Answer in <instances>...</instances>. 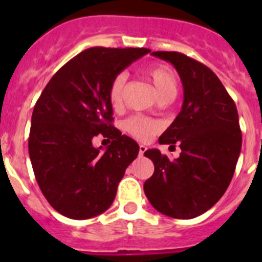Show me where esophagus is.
Here are the masks:
<instances>
[{"instance_id": "34e87169", "label": "esophagus", "mask_w": 262, "mask_h": 262, "mask_svg": "<svg viewBox=\"0 0 262 262\" xmlns=\"http://www.w3.org/2000/svg\"><path fill=\"white\" fill-rule=\"evenodd\" d=\"M145 151H147V147H145V145H143V144L139 145V156H143Z\"/></svg>"}]
</instances>
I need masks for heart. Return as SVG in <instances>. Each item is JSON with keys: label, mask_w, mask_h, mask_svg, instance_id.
I'll use <instances>...</instances> for the list:
<instances>
[{"label": "heart", "mask_w": 262, "mask_h": 262, "mask_svg": "<svg viewBox=\"0 0 262 262\" xmlns=\"http://www.w3.org/2000/svg\"><path fill=\"white\" fill-rule=\"evenodd\" d=\"M144 75L151 81L155 90L157 92L160 98H164L166 96H176L178 89L177 77L174 72L165 66H149L145 68ZM126 75L119 73L115 76L108 86V101L113 105V107L118 108L123 103L124 85H126ZM123 129L127 134H129L134 138L139 140H148L149 138L157 134L161 129V124L157 120L149 119V118L135 117L128 118L124 120Z\"/></svg>", "instance_id": "1"}]
</instances>
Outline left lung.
Wrapping results in <instances>:
<instances>
[{
	"instance_id": "obj_1",
	"label": "left lung",
	"mask_w": 262,
	"mask_h": 262,
	"mask_svg": "<svg viewBox=\"0 0 262 262\" xmlns=\"http://www.w3.org/2000/svg\"><path fill=\"white\" fill-rule=\"evenodd\" d=\"M152 55L172 62L184 86V105L160 144L181 148L169 160L159 149L144 156L155 172L144 182V193L155 209L176 219H191L221 200L235 173L242 149V129L233 99L214 72L180 52Z\"/></svg>"
}]
</instances>
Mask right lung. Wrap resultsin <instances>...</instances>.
<instances>
[{
  "label": "right lung",
  "instance_id": "right-lung-1",
  "mask_svg": "<svg viewBox=\"0 0 262 262\" xmlns=\"http://www.w3.org/2000/svg\"><path fill=\"white\" fill-rule=\"evenodd\" d=\"M151 50L92 47L52 76L32 111L29 154L41 193L71 219H89L108 209L127 166L139 154L135 140L113 126L111 81ZM113 142L105 151L91 140Z\"/></svg>",
  "mask_w": 262,
  "mask_h": 262
}]
</instances>
